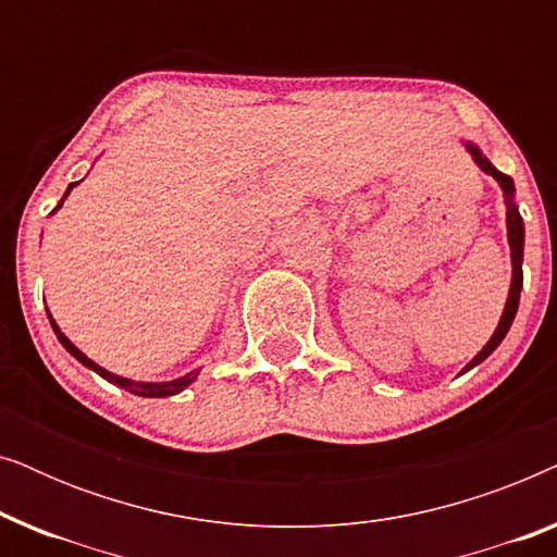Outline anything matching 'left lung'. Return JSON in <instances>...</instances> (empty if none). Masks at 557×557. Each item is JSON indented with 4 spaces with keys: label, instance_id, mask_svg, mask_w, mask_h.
<instances>
[{
    "label": "left lung",
    "instance_id": "left-lung-1",
    "mask_svg": "<svg viewBox=\"0 0 557 557\" xmlns=\"http://www.w3.org/2000/svg\"><path fill=\"white\" fill-rule=\"evenodd\" d=\"M467 149L471 151V157H474V162L482 166L486 174H492L494 180L499 182L502 189H505V197H507V238H509V250H512V286H509V299H507V307L502 311V319H499V326L494 330L492 339L486 342L482 352H479L474 360H471L463 372L476 368L479 362H484L486 357H490L494 349L499 347V342L505 339V334L509 332V326H512V319L517 314V307H520V292H522V248H524V225H522V215L520 210H517V205L512 200L515 195V182L512 177H507V174H502L497 166H494L490 159H486L482 151H479L474 144H467Z\"/></svg>",
    "mask_w": 557,
    "mask_h": 557
}]
</instances>
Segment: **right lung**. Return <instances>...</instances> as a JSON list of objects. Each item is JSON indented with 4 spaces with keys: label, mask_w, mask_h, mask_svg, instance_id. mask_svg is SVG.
<instances>
[{
    "label": "right lung",
    "mask_w": 557,
    "mask_h": 557,
    "mask_svg": "<svg viewBox=\"0 0 557 557\" xmlns=\"http://www.w3.org/2000/svg\"><path fill=\"white\" fill-rule=\"evenodd\" d=\"M75 185V182H73ZM73 185L67 187V193H71L73 189ZM67 193H65V197H67ZM60 205H63V200H60ZM58 205V208H60ZM50 317V314H48ZM50 324H52V330H55V334H58V339H60V345H63L67 352H71L75 360L78 362H83L86 364V368H90L94 372H98V375H101L103 380H109V383H113V385H119V387H124V391H128V393H134V395H141V398H166V395H174V393H180V391H185V387L193 383V380L197 377V372L193 370V372H187L185 377H177V380H172V383H134V380H126V377H119V375H113V372H109V370H103L101 364H96L94 360H88L86 355L81 352L78 347L73 345L71 339L65 337L63 332L58 330V324L52 322V317H50Z\"/></svg>",
    "instance_id": "1"
}]
</instances>
